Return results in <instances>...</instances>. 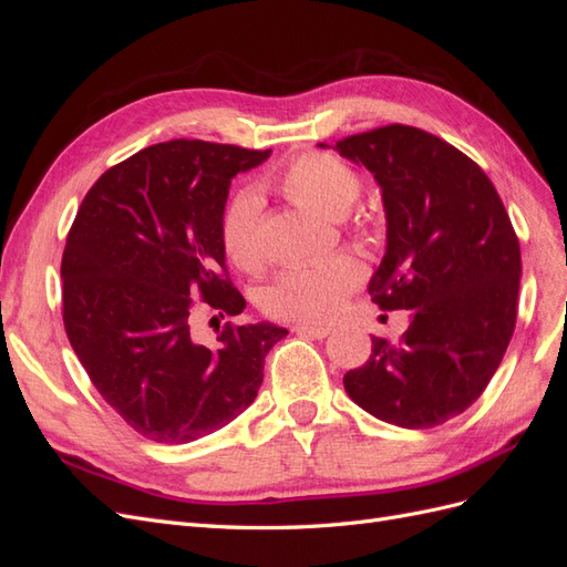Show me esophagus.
<instances>
[{"label":"esophagus","mask_w":567,"mask_h":567,"mask_svg":"<svg viewBox=\"0 0 567 567\" xmlns=\"http://www.w3.org/2000/svg\"><path fill=\"white\" fill-rule=\"evenodd\" d=\"M293 331L298 336H312V338H326L331 333L329 326H315V323H296Z\"/></svg>","instance_id":"1"}]
</instances>
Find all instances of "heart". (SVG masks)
<instances>
[{
	"label": "heart",
	"instance_id": "1",
	"mask_svg": "<svg viewBox=\"0 0 567 567\" xmlns=\"http://www.w3.org/2000/svg\"><path fill=\"white\" fill-rule=\"evenodd\" d=\"M271 186L302 208L338 219L350 210L362 192V175L336 153L307 151L281 167L274 175ZM350 227L369 236L375 225L371 215L357 213L350 219ZM219 244L236 269L255 271L262 265L257 198L241 194L227 203L219 217ZM362 279L364 267L352 255L340 252L281 271L277 281L265 290L262 307L269 317L286 321H326L340 310V305Z\"/></svg>",
	"mask_w": 567,
	"mask_h": 567
}]
</instances>
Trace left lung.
Listing matches in <instances>:
<instances>
[{
	"instance_id": "left-lung-1",
	"label": "left lung",
	"mask_w": 567,
	"mask_h": 567,
	"mask_svg": "<svg viewBox=\"0 0 567 567\" xmlns=\"http://www.w3.org/2000/svg\"><path fill=\"white\" fill-rule=\"evenodd\" d=\"M333 148L383 188L388 250L369 296L411 315L402 338L373 336L364 367L342 383L385 423L442 425L483 394L516 329V229L483 167L431 132L394 123Z\"/></svg>"
}]
</instances>
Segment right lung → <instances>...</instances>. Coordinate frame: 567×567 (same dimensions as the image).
Segmentation results:
<instances>
[{"label": "right lung", "instance_id": "add662e5", "mask_svg": "<svg viewBox=\"0 0 567 567\" xmlns=\"http://www.w3.org/2000/svg\"><path fill=\"white\" fill-rule=\"evenodd\" d=\"M269 151L173 140L109 167L82 198L61 260L63 326L101 392L132 431L184 444L246 411L274 323L227 321L213 346L192 333L196 302L244 312L219 244L231 179Z\"/></svg>", "mask_w": 567, "mask_h": 567}]
</instances>
